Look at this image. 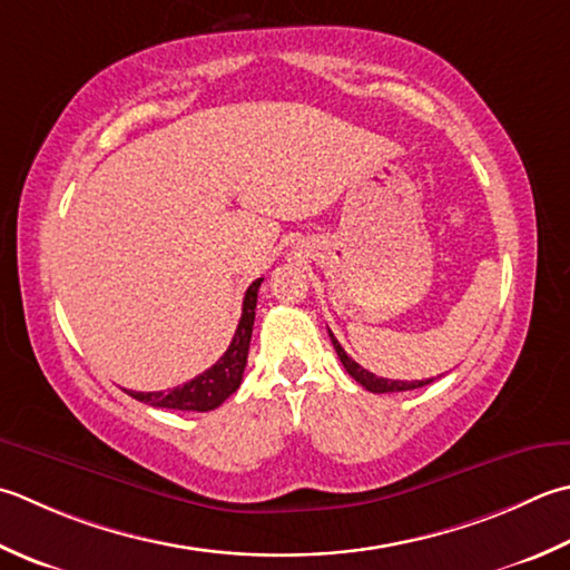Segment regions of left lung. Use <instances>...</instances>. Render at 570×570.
Segmentation results:
<instances>
[{"mask_svg": "<svg viewBox=\"0 0 570 570\" xmlns=\"http://www.w3.org/2000/svg\"><path fill=\"white\" fill-rule=\"evenodd\" d=\"M328 336H331L333 348H336V353H338V358H341L345 371H348V375L353 377L355 383H361L365 390H371V393H405V390L425 387V385L432 383V377H428V381H410V383H407V381H387V377H377L375 373H367L363 365L355 363V361L351 358V355L341 348V343L336 341V336H333L331 331H328Z\"/></svg>", "mask_w": 570, "mask_h": 570, "instance_id": "8db88e82", "label": "left lung"}]
</instances>
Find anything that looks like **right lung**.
I'll use <instances>...</instances> for the list:
<instances>
[{"instance_id":"obj_1","label":"right lung","mask_w":570,"mask_h":570,"mask_svg":"<svg viewBox=\"0 0 570 570\" xmlns=\"http://www.w3.org/2000/svg\"><path fill=\"white\" fill-rule=\"evenodd\" d=\"M262 282L264 278H256V282H252V286L247 288V294H244L239 326H237V331H234L229 348L215 365L207 367L203 375L193 377V381L180 385V387L158 390V393H136V390H126V393L130 397L140 400V403H145V405L165 407V410H187V412L189 410L209 412L225 403L232 393H237V387L242 385L244 367H247L256 294H259Z\"/></svg>"}]
</instances>
